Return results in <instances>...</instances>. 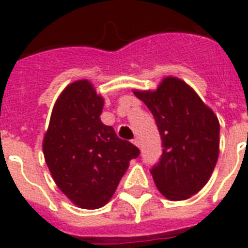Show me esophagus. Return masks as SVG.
Listing matches in <instances>:
<instances>
[{
    "instance_id": "esophagus-1",
    "label": "esophagus",
    "mask_w": 248,
    "mask_h": 248,
    "mask_svg": "<svg viewBox=\"0 0 248 248\" xmlns=\"http://www.w3.org/2000/svg\"><path fill=\"white\" fill-rule=\"evenodd\" d=\"M132 144L135 145V147H140V141L138 138H135V139H132Z\"/></svg>"
}]
</instances>
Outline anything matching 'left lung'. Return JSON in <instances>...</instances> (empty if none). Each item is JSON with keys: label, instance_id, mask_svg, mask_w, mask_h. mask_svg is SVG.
Here are the masks:
<instances>
[{"label": "left lung", "instance_id": "1", "mask_svg": "<svg viewBox=\"0 0 248 248\" xmlns=\"http://www.w3.org/2000/svg\"><path fill=\"white\" fill-rule=\"evenodd\" d=\"M155 116L163 152L151 170L155 186L170 201L188 200L207 184L220 152L217 117L198 93L169 76L155 90H134Z\"/></svg>", "mask_w": 248, "mask_h": 248}]
</instances>
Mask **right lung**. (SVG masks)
Masks as SVG:
<instances>
[{
  "mask_svg": "<svg viewBox=\"0 0 248 248\" xmlns=\"http://www.w3.org/2000/svg\"><path fill=\"white\" fill-rule=\"evenodd\" d=\"M104 97L89 79L60 93L45 132L42 151L58 188L77 207L108 203L139 149L101 122Z\"/></svg>",
  "mask_w": 248,
  "mask_h": 248,
  "instance_id": "right-lung-1",
  "label": "right lung"
}]
</instances>
